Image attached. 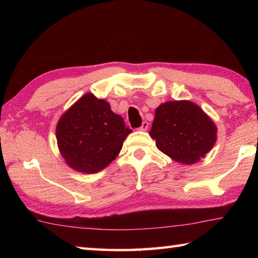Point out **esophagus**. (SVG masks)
<instances>
[{
	"instance_id": "esophagus-1",
	"label": "esophagus",
	"mask_w": 258,
	"mask_h": 258,
	"mask_svg": "<svg viewBox=\"0 0 258 258\" xmlns=\"http://www.w3.org/2000/svg\"><path fill=\"white\" fill-rule=\"evenodd\" d=\"M147 128H149V123H147V122H143V124H142L140 130H141V131H146Z\"/></svg>"
}]
</instances>
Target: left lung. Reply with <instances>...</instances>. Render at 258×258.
<instances>
[{
  "instance_id": "1",
  "label": "left lung",
  "mask_w": 258,
  "mask_h": 258,
  "mask_svg": "<svg viewBox=\"0 0 258 258\" xmlns=\"http://www.w3.org/2000/svg\"><path fill=\"white\" fill-rule=\"evenodd\" d=\"M217 127L203 109L190 101H169L156 108L150 135L164 154L182 164H194L210 152Z\"/></svg>"
}]
</instances>
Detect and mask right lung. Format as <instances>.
Wrapping results in <instances>:
<instances>
[{
  "instance_id": "obj_1",
  "label": "right lung",
  "mask_w": 258,
  "mask_h": 258,
  "mask_svg": "<svg viewBox=\"0 0 258 258\" xmlns=\"http://www.w3.org/2000/svg\"><path fill=\"white\" fill-rule=\"evenodd\" d=\"M132 130L109 104L92 93L82 96L56 125L58 150L68 165L82 173H97L114 161Z\"/></svg>"
}]
</instances>
